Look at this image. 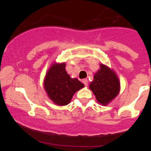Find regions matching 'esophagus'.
I'll list each match as a JSON object with an SVG mask.
<instances>
[{"label":"esophagus","mask_w":151,"mask_h":151,"mask_svg":"<svg viewBox=\"0 0 151 151\" xmlns=\"http://www.w3.org/2000/svg\"><path fill=\"white\" fill-rule=\"evenodd\" d=\"M82 82H83L84 84V85H85V86H87V85H88V80H86V79H83V80H82Z\"/></svg>","instance_id":"esophagus-1"}]
</instances>
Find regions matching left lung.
Listing matches in <instances>:
<instances>
[{"instance_id":"8db88e82","label":"left lung","mask_w":151,"mask_h":151,"mask_svg":"<svg viewBox=\"0 0 151 151\" xmlns=\"http://www.w3.org/2000/svg\"><path fill=\"white\" fill-rule=\"evenodd\" d=\"M100 69L94 74L93 80L89 84L99 104L106 106L120 91V82L117 74L106 65L100 64Z\"/></svg>"}]
</instances>
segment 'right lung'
Wrapping results in <instances>:
<instances>
[{
  "instance_id": "add662e5",
  "label": "right lung",
  "mask_w": 151,
  "mask_h": 151,
  "mask_svg": "<svg viewBox=\"0 0 151 151\" xmlns=\"http://www.w3.org/2000/svg\"><path fill=\"white\" fill-rule=\"evenodd\" d=\"M65 66V63H53L47 70L43 83L49 99L58 106L69 104L73 95L84 87L77 78L67 74Z\"/></svg>"
}]
</instances>
